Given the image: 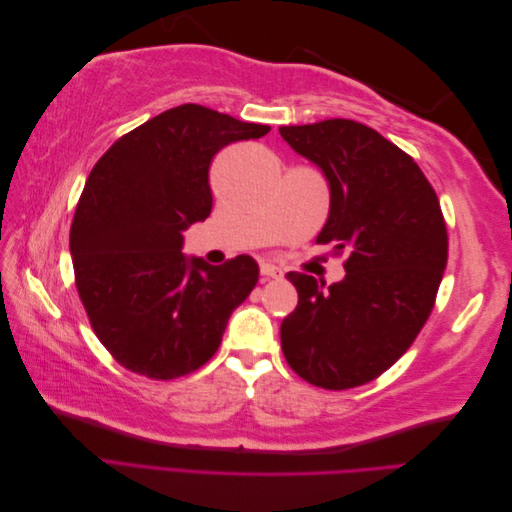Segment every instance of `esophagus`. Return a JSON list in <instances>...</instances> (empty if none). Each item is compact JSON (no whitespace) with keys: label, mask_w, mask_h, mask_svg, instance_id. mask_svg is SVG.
Wrapping results in <instances>:
<instances>
[{"label":"esophagus","mask_w":512,"mask_h":512,"mask_svg":"<svg viewBox=\"0 0 512 512\" xmlns=\"http://www.w3.org/2000/svg\"><path fill=\"white\" fill-rule=\"evenodd\" d=\"M260 275H262V282H267V280H280L282 271L277 269V267H273V265H267V262H262V265H260Z\"/></svg>","instance_id":"34e87169"}]
</instances>
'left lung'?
<instances>
[{"label": "left lung", "mask_w": 512, "mask_h": 512, "mask_svg": "<svg viewBox=\"0 0 512 512\" xmlns=\"http://www.w3.org/2000/svg\"><path fill=\"white\" fill-rule=\"evenodd\" d=\"M280 134L329 183L316 241L348 254L344 280L331 286L286 275L299 305L282 322V350L309 384L352 389L378 378L421 333L446 269V224L423 170L376 130L327 119Z\"/></svg>", "instance_id": "obj_1"}]
</instances>
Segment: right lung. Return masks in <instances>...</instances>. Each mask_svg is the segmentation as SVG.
<instances>
[{
  "label": "right lung",
  "mask_w": 512,
  "mask_h": 512,
  "mask_svg": "<svg viewBox=\"0 0 512 512\" xmlns=\"http://www.w3.org/2000/svg\"><path fill=\"white\" fill-rule=\"evenodd\" d=\"M269 130L181 104L121 136L89 173L70 230L76 288L102 346L134 374L170 380L205 365L254 290L252 256L213 267L181 250L183 230L211 213L215 153Z\"/></svg>",
  "instance_id": "1"
}]
</instances>
